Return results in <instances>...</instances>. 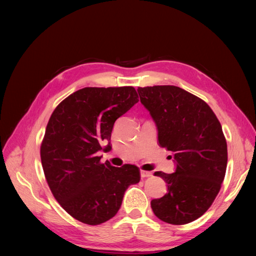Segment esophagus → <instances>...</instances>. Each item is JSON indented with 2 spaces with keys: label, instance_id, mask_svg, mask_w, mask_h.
I'll return each instance as SVG.
<instances>
[{
  "label": "esophagus",
  "instance_id": "1",
  "mask_svg": "<svg viewBox=\"0 0 256 256\" xmlns=\"http://www.w3.org/2000/svg\"><path fill=\"white\" fill-rule=\"evenodd\" d=\"M152 176V172L150 171H146V170H142L140 171V176L142 178H148Z\"/></svg>",
  "mask_w": 256,
  "mask_h": 256
}]
</instances>
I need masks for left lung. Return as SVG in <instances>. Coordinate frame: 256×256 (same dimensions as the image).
<instances>
[{
  "mask_svg": "<svg viewBox=\"0 0 256 256\" xmlns=\"http://www.w3.org/2000/svg\"><path fill=\"white\" fill-rule=\"evenodd\" d=\"M140 102L150 111L162 147L174 152L176 172L156 171L167 193L150 202L164 222L186 224L207 212L220 191L227 169V142L222 124L204 100L171 86L138 87Z\"/></svg>",
  "mask_w": 256,
  "mask_h": 256,
  "instance_id": "1",
  "label": "left lung"
}]
</instances>
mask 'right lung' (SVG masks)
I'll use <instances>...</instances> for the list:
<instances>
[{
  "label": "right lung",
  "mask_w": 256,
  "mask_h": 256,
  "mask_svg": "<svg viewBox=\"0 0 256 256\" xmlns=\"http://www.w3.org/2000/svg\"><path fill=\"white\" fill-rule=\"evenodd\" d=\"M132 86L85 87L52 112L40 146L41 164L54 198L73 218L96 226L120 210L124 193L138 183L134 164L118 168L100 162L97 152L108 142L116 118L138 101Z\"/></svg>",
  "instance_id": "right-lung-1"
}]
</instances>
